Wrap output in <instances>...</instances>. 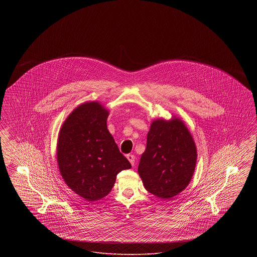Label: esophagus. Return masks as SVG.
Returning a JSON list of instances; mask_svg holds the SVG:
<instances>
[{
    "instance_id": "obj_1",
    "label": "esophagus",
    "mask_w": 257,
    "mask_h": 257,
    "mask_svg": "<svg viewBox=\"0 0 257 257\" xmlns=\"http://www.w3.org/2000/svg\"><path fill=\"white\" fill-rule=\"evenodd\" d=\"M126 157H127V159H128V161H129V162L131 163V165H132V166L134 167L135 159H136V158H135L134 155H133V154H128V155H127Z\"/></svg>"
}]
</instances>
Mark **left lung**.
<instances>
[{"mask_svg": "<svg viewBox=\"0 0 257 257\" xmlns=\"http://www.w3.org/2000/svg\"><path fill=\"white\" fill-rule=\"evenodd\" d=\"M196 144L179 117L153 120L147 134V149L138 172L145 188L160 198H171L187 188L196 169Z\"/></svg>", "mask_w": 257, "mask_h": 257, "instance_id": "1", "label": "left lung"}]
</instances>
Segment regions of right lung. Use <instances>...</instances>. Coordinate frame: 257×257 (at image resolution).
Instances as JSON below:
<instances>
[{
    "mask_svg": "<svg viewBox=\"0 0 257 257\" xmlns=\"http://www.w3.org/2000/svg\"><path fill=\"white\" fill-rule=\"evenodd\" d=\"M109 110L85 102L66 117L58 137L57 161L66 185L87 201L107 196L118 172L131 169L107 128Z\"/></svg>",
    "mask_w": 257,
    "mask_h": 257,
    "instance_id": "1",
    "label": "right lung"
}]
</instances>
